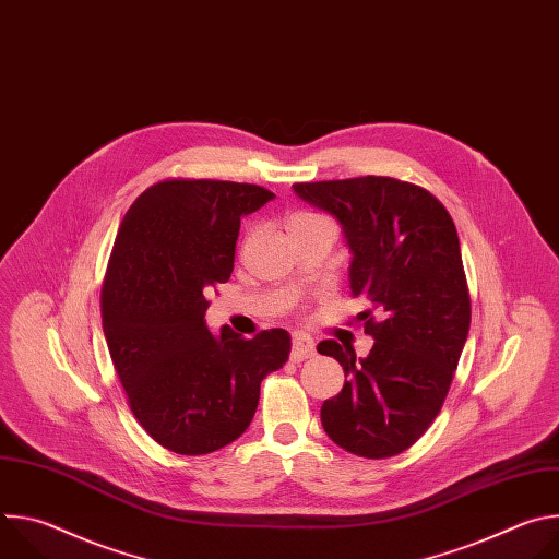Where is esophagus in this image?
<instances>
[{
	"mask_svg": "<svg viewBox=\"0 0 559 559\" xmlns=\"http://www.w3.org/2000/svg\"><path fill=\"white\" fill-rule=\"evenodd\" d=\"M316 354V345L307 334H294L292 338V360L300 362L305 358H311Z\"/></svg>",
	"mask_w": 559,
	"mask_h": 559,
	"instance_id": "34e87169",
	"label": "esophagus"
}]
</instances>
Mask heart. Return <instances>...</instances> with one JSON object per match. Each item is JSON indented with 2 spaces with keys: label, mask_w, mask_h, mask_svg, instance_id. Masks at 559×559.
Listing matches in <instances>:
<instances>
[{
  "label": "heart",
  "mask_w": 559,
  "mask_h": 559,
  "mask_svg": "<svg viewBox=\"0 0 559 559\" xmlns=\"http://www.w3.org/2000/svg\"><path fill=\"white\" fill-rule=\"evenodd\" d=\"M311 218H316V216H311V214H294L289 223H298V221H311Z\"/></svg>",
  "instance_id": "1"
}]
</instances>
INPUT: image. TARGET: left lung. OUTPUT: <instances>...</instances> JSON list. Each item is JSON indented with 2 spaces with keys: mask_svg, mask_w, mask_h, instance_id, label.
I'll use <instances>...</instances> for the list:
<instances>
[{
  "mask_svg": "<svg viewBox=\"0 0 559 559\" xmlns=\"http://www.w3.org/2000/svg\"><path fill=\"white\" fill-rule=\"evenodd\" d=\"M294 192L341 223L352 294L371 305L358 313L373 338L367 358L336 341L318 345L347 378L323 403V429L360 457L403 453L440 414L468 336L453 218L431 192L391 177L294 183Z\"/></svg>",
  "mask_w": 559,
  "mask_h": 559,
  "instance_id": "left-lung-1",
  "label": "left lung"
}]
</instances>
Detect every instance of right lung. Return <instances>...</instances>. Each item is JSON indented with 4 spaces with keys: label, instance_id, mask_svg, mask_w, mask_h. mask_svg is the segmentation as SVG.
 <instances>
[{
    "label": "right lung",
    "instance_id": "obj_1",
    "mask_svg": "<svg viewBox=\"0 0 559 559\" xmlns=\"http://www.w3.org/2000/svg\"><path fill=\"white\" fill-rule=\"evenodd\" d=\"M274 194L261 186L168 179L123 216L102 287L108 352L128 405L168 451L203 455L241 436L261 382L292 349L285 330L243 338L205 325V294L227 283L241 216Z\"/></svg>",
    "mask_w": 559,
    "mask_h": 559
}]
</instances>
